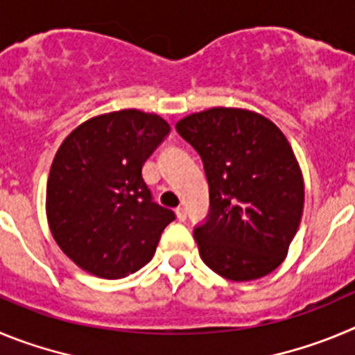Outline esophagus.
I'll return each mask as SVG.
<instances>
[{
  "label": "esophagus",
  "instance_id": "esophagus-1",
  "mask_svg": "<svg viewBox=\"0 0 355 355\" xmlns=\"http://www.w3.org/2000/svg\"><path fill=\"white\" fill-rule=\"evenodd\" d=\"M175 212H177V219H178V221H185V219H187V212H185L184 207H178V209L175 210Z\"/></svg>",
  "mask_w": 355,
  "mask_h": 355
}]
</instances>
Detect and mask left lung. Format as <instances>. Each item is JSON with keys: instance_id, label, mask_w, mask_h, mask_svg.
Returning <instances> with one entry per match:
<instances>
[{"instance_id": "8db88e82", "label": "left lung", "mask_w": 355, "mask_h": 355, "mask_svg": "<svg viewBox=\"0 0 355 355\" xmlns=\"http://www.w3.org/2000/svg\"><path fill=\"white\" fill-rule=\"evenodd\" d=\"M175 127L209 180V216L194 228L201 260L232 281L270 274L288 254L304 209V180L285 134L237 107H210Z\"/></svg>"}]
</instances>
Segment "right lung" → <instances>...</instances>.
<instances>
[{"mask_svg": "<svg viewBox=\"0 0 355 355\" xmlns=\"http://www.w3.org/2000/svg\"><path fill=\"white\" fill-rule=\"evenodd\" d=\"M168 134L157 114L122 110L86 120L58 148L47 180V223L83 270L118 279L152 260L175 214L152 200L141 170Z\"/></svg>", "mask_w": 355, "mask_h": 355, "instance_id": "add662e5", "label": "right lung"}]
</instances>
